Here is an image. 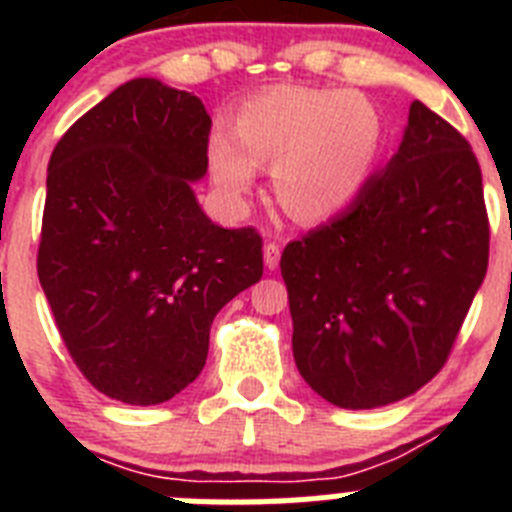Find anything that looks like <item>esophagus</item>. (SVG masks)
Returning <instances> with one entry per match:
<instances>
[{
  "mask_svg": "<svg viewBox=\"0 0 512 512\" xmlns=\"http://www.w3.org/2000/svg\"><path fill=\"white\" fill-rule=\"evenodd\" d=\"M279 256H282V248H279V243H266V246H264V264H266V269H277V266H279Z\"/></svg>",
  "mask_w": 512,
  "mask_h": 512,
  "instance_id": "34e87169",
  "label": "esophagus"
}]
</instances>
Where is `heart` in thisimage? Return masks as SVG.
Wrapping results in <instances>:
<instances>
[{"label": "heart", "instance_id": "heart-1", "mask_svg": "<svg viewBox=\"0 0 512 512\" xmlns=\"http://www.w3.org/2000/svg\"><path fill=\"white\" fill-rule=\"evenodd\" d=\"M382 140L377 110L343 89L274 87L235 112V138L210 140L212 179L243 197L256 169L274 171V194L297 223H323L364 187Z\"/></svg>", "mask_w": 512, "mask_h": 512}]
</instances>
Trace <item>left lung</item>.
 <instances>
[{
  "label": "left lung",
  "instance_id": "left-lung-1",
  "mask_svg": "<svg viewBox=\"0 0 512 512\" xmlns=\"http://www.w3.org/2000/svg\"><path fill=\"white\" fill-rule=\"evenodd\" d=\"M487 259L477 156L415 99L387 169L366 179L346 212L284 248L302 379L346 410L418 392L449 359Z\"/></svg>",
  "mask_w": 512,
  "mask_h": 512
}]
</instances>
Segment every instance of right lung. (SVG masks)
I'll return each mask as SVG.
<instances>
[{"instance_id": "add662e5", "label": "right lung", "mask_w": 512, "mask_h": 512, "mask_svg": "<svg viewBox=\"0 0 512 512\" xmlns=\"http://www.w3.org/2000/svg\"><path fill=\"white\" fill-rule=\"evenodd\" d=\"M210 128L194 94L133 79L51 153L38 279L74 364L112 400L179 395L217 312L264 274L261 235L220 228L194 197Z\"/></svg>"}]
</instances>
